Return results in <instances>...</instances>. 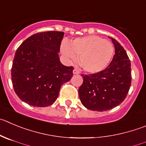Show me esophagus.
<instances>
[{
  "label": "esophagus",
  "instance_id": "obj_1",
  "mask_svg": "<svg viewBox=\"0 0 146 146\" xmlns=\"http://www.w3.org/2000/svg\"><path fill=\"white\" fill-rule=\"evenodd\" d=\"M73 74H79L80 71H79V70H78V69L75 68L74 70H73Z\"/></svg>",
  "mask_w": 146,
  "mask_h": 146
}]
</instances>
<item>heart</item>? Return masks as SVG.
I'll use <instances>...</instances> for the list:
<instances>
[{"label": "heart", "mask_w": 146, "mask_h": 146, "mask_svg": "<svg viewBox=\"0 0 146 146\" xmlns=\"http://www.w3.org/2000/svg\"><path fill=\"white\" fill-rule=\"evenodd\" d=\"M62 52L71 61L80 56V64L85 71L96 73L107 68L112 60L114 47L110 41L96 35L76 38L70 44L62 43Z\"/></svg>", "instance_id": "obj_1"}]
</instances>
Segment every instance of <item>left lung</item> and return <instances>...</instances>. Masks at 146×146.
Listing matches in <instances>:
<instances>
[{
  "instance_id": "8db88e82",
  "label": "left lung",
  "mask_w": 146,
  "mask_h": 146,
  "mask_svg": "<svg viewBox=\"0 0 146 146\" xmlns=\"http://www.w3.org/2000/svg\"><path fill=\"white\" fill-rule=\"evenodd\" d=\"M115 54L110 65L102 71L81 74L82 85L78 94L83 105L90 110L103 111L120 104L131 86V64L125 49L111 38Z\"/></svg>"
}]
</instances>
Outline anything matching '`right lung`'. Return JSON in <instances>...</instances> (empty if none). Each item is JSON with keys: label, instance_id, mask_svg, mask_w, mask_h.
I'll use <instances>...</instances> for the list:
<instances>
[{"label": "right lung", "instance_id": "add662e5", "mask_svg": "<svg viewBox=\"0 0 146 146\" xmlns=\"http://www.w3.org/2000/svg\"><path fill=\"white\" fill-rule=\"evenodd\" d=\"M62 32H39L27 38L18 47L11 68L15 93L33 107L52 104L60 87L73 76V66H65L58 52Z\"/></svg>", "mask_w": 146, "mask_h": 146}]
</instances>
